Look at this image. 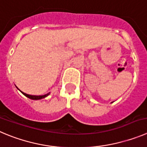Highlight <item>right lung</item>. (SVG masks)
Listing matches in <instances>:
<instances>
[{"instance_id": "add662e5", "label": "right lung", "mask_w": 147, "mask_h": 147, "mask_svg": "<svg viewBox=\"0 0 147 147\" xmlns=\"http://www.w3.org/2000/svg\"><path fill=\"white\" fill-rule=\"evenodd\" d=\"M16 88H17V87H16ZM17 89L19 90H20V89L18 88H17ZM20 92H21L22 94H24V95L26 97H27V98H30V99H32V100H40V99H42V98H46V96H49V94H50V92H49V93H48V94H45V95L35 96V95H29V94H25V93L22 92V91H21V90H20Z\"/></svg>"}]
</instances>
